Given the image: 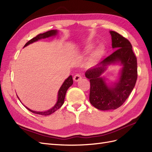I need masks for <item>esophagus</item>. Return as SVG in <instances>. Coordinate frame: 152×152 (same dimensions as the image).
Segmentation results:
<instances>
[{"mask_svg":"<svg viewBox=\"0 0 152 152\" xmlns=\"http://www.w3.org/2000/svg\"><path fill=\"white\" fill-rule=\"evenodd\" d=\"M73 79H74V80H75V81L77 82V81H78L80 80H81V76L80 75H79V74H77V75H76L75 76H74Z\"/></svg>","mask_w":152,"mask_h":152,"instance_id":"34e87169","label":"esophagus"}]
</instances>
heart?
Listing matches in <instances>:
<instances>
[{
	"mask_svg": "<svg viewBox=\"0 0 152 152\" xmlns=\"http://www.w3.org/2000/svg\"><path fill=\"white\" fill-rule=\"evenodd\" d=\"M93 48L92 45H88L85 47V51L87 53L90 52ZM104 53V48L103 45H99L97 48L94 51H93L91 55L90 60L92 63H95V62L98 61L102 56L103 55Z\"/></svg>",
	"mask_w": 152,
	"mask_h": 152,
	"instance_id": "1",
	"label": "heart"
}]
</instances>
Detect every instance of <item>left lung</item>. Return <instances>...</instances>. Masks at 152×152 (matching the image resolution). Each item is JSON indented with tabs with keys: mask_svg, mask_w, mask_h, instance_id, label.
I'll list each match as a JSON object with an SVG mask.
<instances>
[{
	"mask_svg": "<svg viewBox=\"0 0 152 152\" xmlns=\"http://www.w3.org/2000/svg\"><path fill=\"white\" fill-rule=\"evenodd\" d=\"M112 48L115 51L94 67L88 69L85 76L90 80L89 101L99 110H114L124 103L133 90L137 78V58L129 40L110 31ZM120 61L124 67L120 80L114 88H109L100 75L108 64Z\"/></svg>",
	"mask_w": 152,
	"mask_h": 152,
	"instance_id": "obj_1",
	"label": "left lung"
}]
</instances>
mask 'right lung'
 Masks as SVG:
<instances>
[{
	"label": "right lung",
	"mask_w": 152,
	"mask_h": 152,
	"mask_svg": "<svg viewBox=\"0 0 152 152\" xmlns=\"http://www.w3.org/2000/svg\"><path fill=\"white\" fill-rule=\"evenodd\" d=\"M57 33H58V31L56 30H50V31H47L44 33L39 34L37 36L33 38L32 39H31L29 41L27 42L25 44L24 47L30 44H32V43H33L34 42L38 41V40H40V39L45 38H48L50 37L56 35ZM72 83H73L72 77V76H69L65 80L64 83L62 84L61 87H60L59 91H58V101H57L56 104L52 108H50V110H49L48 111H45V112H36V111H33V110L29 109V108H27L26 107H25L29 111L33 112V113L37 114L42 115H48L54 113L55 111H56L57 110L59 109V108L62 106V104H64L66 92H67V89L71 86Z\"/></svg>",
	"instance_id": "1"
}]
</instances>
